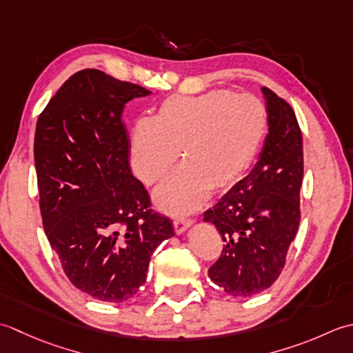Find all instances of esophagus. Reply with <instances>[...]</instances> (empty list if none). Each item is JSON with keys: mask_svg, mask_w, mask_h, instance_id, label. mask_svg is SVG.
<instances>
[{"mask_svg": "<svg viewBox=\"0 0 353 353\" xmlns=\"http://www.w3.org/2000/svg\"><path fill=\"white\" fill-rule=\"evenodd\" d=\"M193 224V222L190 221V219H184V218H178V219H175L174 221V228H175V232H176V234H181V233H184L187 228H189L190 225Z\"/></svg>", "mask_w": 353, "mask_h": 353, "instance_id": "1", "label": "esophagus"}]
</instances>
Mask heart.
<instances>
[{"mask_svg":"<svg viewBox=\"0 0 353 353\" xmlns=\"http://www.w3.org/2000/svg\"><path fill=\"white\" fill-rule=\"evenodd\" d=\"M267 108L253 96L210 90L172 96L157 116L135 123L131 166L143 183L169 175L181 149L184 164L155 192V204L170 214L190 213L210 192H224L245 175L267 132Z\"/></svg>","mask_w":353,"mask_h":353,"instance_id":"b5f03b06","label":"heart"}]
</instances>
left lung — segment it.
Instances as JSON below:
<instances>
[{
    "instance_id": "8db88e82",
    "label": "left lung",
    "mask_w": 353,
    "mask_h": 353,
    "mask_svg": "<svg viewBox=\"0 0 353 353\" xmlns=\"http://www.w3.org/2000/svg\"><path fill=\"white\" fill-rule=\"evenodd\" d=\"M268 114L257 163L204 213L224 241L208 277L233 297H251L276 282L300 222L303 141L292 108L262 88Z\"/></svg>"
}]
</instances>
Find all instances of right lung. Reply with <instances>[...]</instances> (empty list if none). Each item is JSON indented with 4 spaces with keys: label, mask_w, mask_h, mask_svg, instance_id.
I'll return each mask as SVG.
<instances>
[{
    "label": "right lung",
    "mask_w": 353,
    "mask_h": 353,
    "mask_svg": "<svg viewBox=\"0 0 353 353\" xmlns=\"http://www.w3.org/2000/svg\"><path fill=\"white\" fill-rule=\"evenodd\" d=\"M149 90L100 70L71 76L34 132L42 224L77 290L121 303L139 292L157 247L174 236L129 168L121 112Z\"/></svg>",
    "instance_id": "obj_1"
}]
</instances>
